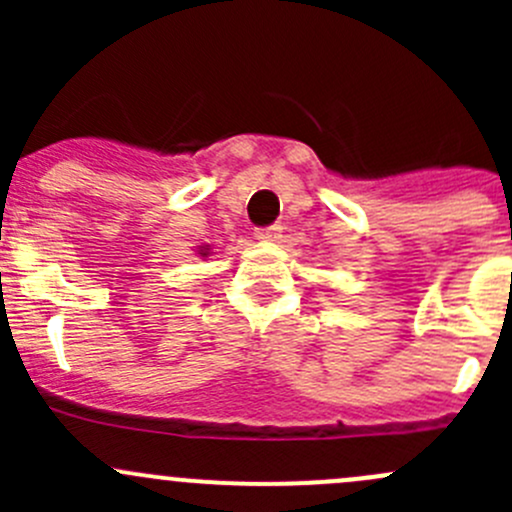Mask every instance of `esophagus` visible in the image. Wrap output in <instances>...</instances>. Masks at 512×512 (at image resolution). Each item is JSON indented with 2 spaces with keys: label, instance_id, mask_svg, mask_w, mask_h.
<instances>
[{
  "label": "esophagus",
  "instance_id": "esophagus-1",
  "mask_svg": "<svg viewBox=\"0 0 512 512\" xmlns=\"http://www.w3.org/2000/svg\"><path fill=\"white\" fill-rule=\"evenodd\" d=\"M255 237H257V240H280V237H282V227L280 225L257 227Z\"/></svg>",
  "mask_w": 512,
  "mask_h": 512
}]
</instances>
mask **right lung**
Returning <instances> with one entry per match:
<instances>
[{"mask_svg": "<svg viewBox=\"0 0 512 512\" xmlns=\"http://www.w3.org/2000/svg\"><path fill=\"white\" fill-rule=\"evenodd\" d=\"M198 255H203V257H205V255H208V247H203V250H200V252H198Z\"/></svg>", "mask_w": 512, "mask_h": 512, "instance_id": "add662e5", "label": "right lung"}]
</instances>
